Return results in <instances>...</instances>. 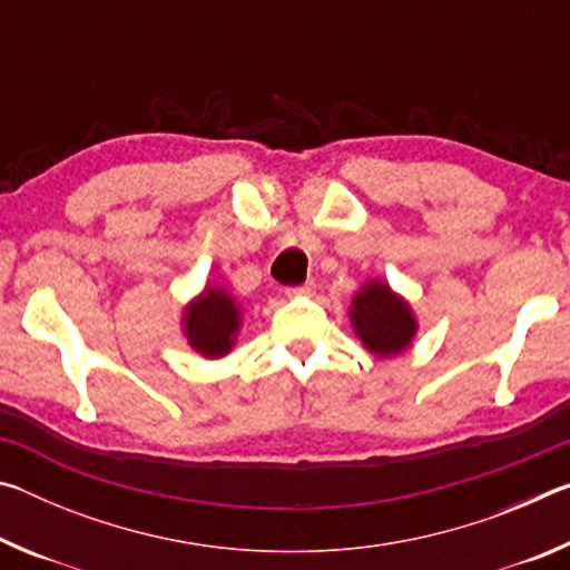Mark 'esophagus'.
I'll return each instance as SVG.
<instances>
[{"mask_svg":"<svg viewBox=\"0 0 570 570\" xmlns=\"http://www.w3.org/2000/svg\"><path fill=\"white\" fill-rule=\"evenodd\" d=\"M316 292V284L314 282H306L302 286H288L286 288V296H312Z\"/></svg>","mask_w":570,"mask_h":570,"instance_id":"obj_1","label":"esophagus"}]
</instances>
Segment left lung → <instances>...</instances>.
Instances as JSON below:
<instances>
[{"mask_svg":"<svg viewBox=\"0 0 570 570\" xmlns=\"http://www.w3.org/2000/svg\"><path fill=\"white\" fill-rule=\"evenodd\" d=\"M350 322L364 350L380 360L402 354L417 334V320L410 302L394 294L392 286L382 278L362 284L354 294Z\"/></svg>","mask_w":570,"mask_h":570,"instance_id":"obj_1","label":"left lung"}]
</instances>
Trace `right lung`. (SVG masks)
<instances>
[{
	"label": "right lung",
	"instance_id": "obj_1",
	"mask_svg": "<svg viewBox=\"0 0 570 570\" xmlns=\"http://www.w3.org/2000/svg\"><path fill=\"white\" fill-rule=\"evenodd\" d=\"M240 306L226 286L206 284L193 302L183 308L180 330L190 350L206 360H220L234 350L240 332Z\"/></svg>",
	"mask_w": 570,
	"mask_h": 570
}]
</instances>
